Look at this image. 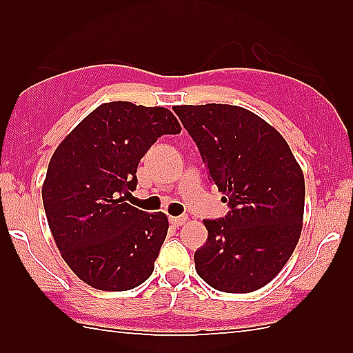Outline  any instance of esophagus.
<instances>
[{"mask_svg": "<svg viewBox=\"0 0 353 353\" xmlns=\"http://www.w3.org/2000/svg\"><path fill=\"white\" fill-rule=\"evenodd\" d=\"M170 223H172L174 227H181V225H184V223H186V220H188V216L186 215H179V216H170Z\"/></svg>", "mask_w": 353, "mask_h": 353, "instance_id": "1", "label": "esophagus"}]
</instances>
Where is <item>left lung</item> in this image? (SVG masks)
Returning a JSON list of instances; mask_svg holds the SVG:
<instances>
[{"label":"left lung","instance_id":"left-lung-1","mask_svg":"<svg viewBox=\"0 0 353 353\" xmlns=\"http://www.w3.org/2000/svg\"><path fill=\"white\" fill-rule=\"evenodd\" d=\"M210 183L229 213L203 220L208 239L194 252L210 287L245 294L272 282L299 243L304 176L282 134L251 110L229 104L177 105Z\"/></svg>","mask_w":353,"mask_h":353}]
</instances>
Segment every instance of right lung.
Segmentation results:
<instances>
[{"mask_svg":"<svg viewBox=\"0 0 353 353\" xmlns=\"http://www.w3.org/2000/svg\"><path fill=\"white\" fill-rule=\"evenodd\" d=\"M181 133L169 109L108 102L61 141L42 186L56 245L74 275L99 290H130L154 272L169 220L124 203L141 157Z\"/></svg>","mask_w":353,"mask_h":353,"instance_id":"obj_1","label":"right lung"}]
</instances>
